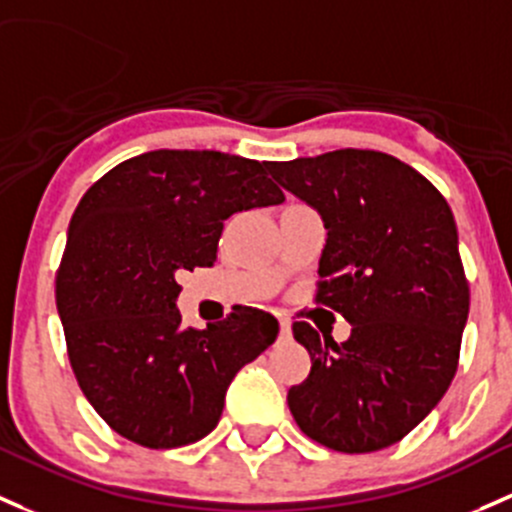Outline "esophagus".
<instances>
[{
  "label": "esophagus",
  "mask_w": 512,
  "mask_h": 512,
  "mask_svg": "<svg viewBox=\"0 0 512 512\" xmlns=\"http://www.w3.org/2000/svg\"><path fill=\"white\" fill-rule=\"evenodd\" d=\"M279 333H282L284 338L292 336V324H289L287 319H279Z\"/></svg>",
  "instance_id": "34e87169"
}]
</instances>
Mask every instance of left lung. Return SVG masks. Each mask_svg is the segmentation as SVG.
Returning a JSON list of instances; mask_svg holds the SVG:
<instances>
[{
	"label": "left lung",
	"instance_id": "1",
	"mask_svg": "<svg viewBox=\"0 0 512 512\" xmlns=\"http://www.w3.org/2000/svg\"><path fill=\"white\" fill-rule=\"evenodd\" d=\"M267 171L324 220L316 299L351 324L343 343L294 324L311 373L289 390V410L328 449H385L439 405L459 363L469 284L454 213L412 166L370 149Z\"/></svg>",
	"mask_w": 512,
	"mask_h": 512
}]
</instances>
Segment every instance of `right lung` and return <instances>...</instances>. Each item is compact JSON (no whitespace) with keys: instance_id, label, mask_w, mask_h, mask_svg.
<instances>
[{"instance_id":"right-lung-1","label":"right lung","mask_w":512,"mask_h":512,"mask_svg":"<svg viewBox=\"0 0 512 512\" xmlns=\"http://www.w3.org/2000/svg\"><path fill=\"white\" fill-rule=\"evenodd\" d=\"M265 166L157 149L107 171L75 208L56 277L68 358L95 412L134 444L213 432L238 370L277 338V319L252 306L203 331L176 309V274L213 265L223 220L284 201Z\"/></svg>"}]
</instances>
